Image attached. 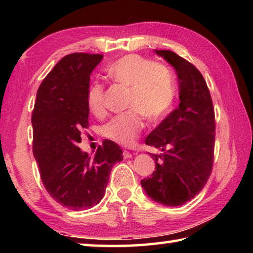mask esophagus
<instances>
[{
	"label": "esophagus",
	"instance_id": "1",
	"mask_svg": "<svg viewBox=\"0 0 253 253\" xmlns=\"http://www.w3.org/2000/svg\"><path fill=\"white\" fill-rule=\"evenodd\" d=\"M123 156H124V158H125V160H128V158H131L132 157L131 153H129L128 151H124L123 152Z\"/></svg>",
	"mask_w": 253,
	"mask_h": 253
}]
</instances>
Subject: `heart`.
I'll list each match as a JSON object with an SVG mask.
<instances>
[{"label":"heart","mask_w":253,"mask_h":253,"mask_svg":"<svg viewBox=\"0 0 253 253\" xmlns=\"http://www.w3.org/2000/svg\"><path fill=\"white\" fill-rule=\"evenodd\" d=\"M109 78L129 88L126 107L129 108L116 115L101 128L108 139L128 146L137 138L144 127V118L157 123L169 114L176 93L175 76L164 63L139 54H127L111 63L107 69ZM88 108L96 116L105 113V87L92 84L87 93Z\"/></svg>","instance_id":"b5f03b06"}]
</instances>
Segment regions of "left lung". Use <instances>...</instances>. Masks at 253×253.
<instances>
[{
  "mask_svg": "<svg viewBox=\"0 0 253 253\" xmlns=\"http://www.w3.org/2000/svg\"><path fill=\"white\" fill-rule=\"evenodd\" d=\"M174 67L178 78L179 106L151 134L145 144L162 154H151L155 169L142 179L146 194L166 207H178L195 198L212 172L215 119L207 83L196 68L173 51L155 50Z\"/></svg>",
  "mask_w": 253,
  "mask_h": 253,
  "instance_id": "1",
  "label": "left lung"
}]
</instances>
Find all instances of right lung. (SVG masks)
<instances>
[{"label": "right lung", "mask_w": 253, "mask_h": 253, "mask_svg": "<svg viewBox=\"0 0 253 253\" xmlns=\"http://www.w3.org/2000/svg\"><path fill=\"white\" fill-rule=\"evenodd\" d=\"M101 54L63 57L42 81L32 113L33 155L51 198L71 210H84L104 198L110 170L123 161L121 147L105 139L95 156L81 151V130L89 126L87 93Z\"/></svg>", "instance_id": "right-lung-1"}]
</instances>
